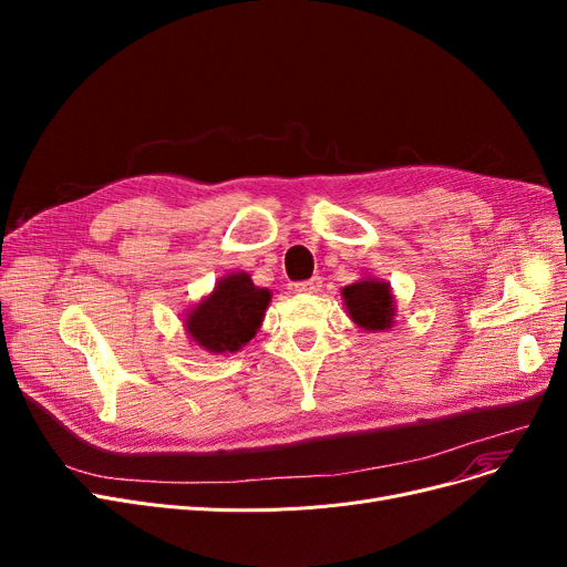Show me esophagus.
Masks as SVG:
<instances>
[{
	"label": "esophagus",
	"instance_id": "obj_1",
	"mask_svg": "<svg viewBox=\"0 0 567 567\" xmlns=\"http://www.w3.org/2000/svg\"><path fill=\"white\" fill-rule=\"evenodd\" d=\"M293 289L299 291V293H315V291L321 289V278L315 276V278H310V280H301V282L293 285Z\"/></svg>",
	"mask_w": 567,
	"mask_h": 567
}]
</instances>
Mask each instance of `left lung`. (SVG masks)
<instances>
[{"label":"left lung","mask_w":567,"mask_h":567,"mask_svg":"<svg viewBox=\"0 0 567 567\" xmlns=\"http://www.w3.org/2000/svg\"><path fill=\"white\" fill-rule=\"evenodd\" d=\"M342 299L353 323H359L365 331H389L395 323V303L391 285L365 278L342 289Z\"/></svg>","instance_id":"obj_1"}]
</instances>
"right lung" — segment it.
<instances>
[{"label":"right lung","instance_id":"1","mask_svg":"<svg viewBox=\"0 0 567 567\" xmlns=\"http://www.w3.org/2000/svg\"><path fill=\"white\" fill-rule=\"evenodd\" d=\"M268 303L271 291L255 287L244 271L229 274L188 312L186 331L206 351L234 353L255 338Z\"/></svg>","mask_w":567,"mask_h":567}]
</instances>
